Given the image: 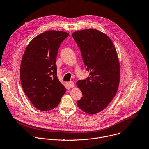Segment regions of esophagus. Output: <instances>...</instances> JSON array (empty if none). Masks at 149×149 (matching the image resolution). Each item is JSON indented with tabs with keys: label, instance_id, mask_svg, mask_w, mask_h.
Here are the masks:
<instances>
[{
	"label": "esophagus",
	"instance_id": "obj_1",
	"mask_svg": "<svg viewBox=\"0 0 149 149\" xmlns=\"http://www.w3.org/2000/svg\"><path fill=\"white\" fill-rule=\"evenodd\" d=\"M68 85L70 88H73L74 86V82L73 81L68 82Z\"/></svg>",
	"mask_w": 149,
	"mask_h": 149
}]
</instances>
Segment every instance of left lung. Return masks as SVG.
<instances>
[{
	"instance_id": "left-lung-1",
	"label": "left lung",
	"mask_w": 149,
	"mask_h": 149,
	"mask_svg": "<svg viewBox=\"0 0 149 149\" xmlns=\"http://www.w3.org/2000/svg\"><path fill=\"white\" fill-rule=\"evenodd\" d=\"M72 36L90 72L86 79L77 82L83 95L77 104L84 112L96 114L109 105L118 89L120 64L116 48L107 35L96 29L75 31Z\"/></svg>"
}]
</instances>
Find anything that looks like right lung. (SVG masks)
<instances>
[{
	"instance_id": "right-lung-1",
	"label": "right lung",
	"mask_w": 149,
	"mask_h": 149,
	"mask_svg": "<svg viewBox=\"0 0 149 149\" xmlns=\"http://www.w3.org/2000/svg\"><path fill=\"white\" fill-rule=\"evenodd\" d=\"M68 33L49 30L34 37L27 46L20 65L23 89L36 108L50 111L58 106L66 91L57 75L56 58Z\"/></svg>"
}]
</instances>
